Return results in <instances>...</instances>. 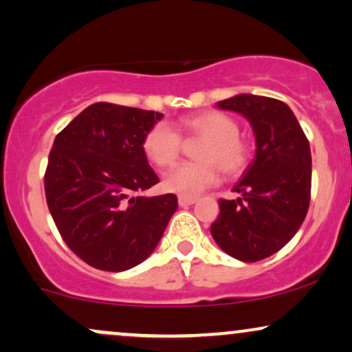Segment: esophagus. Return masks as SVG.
<instances>
[{
	"label": "esophagus",
	"instance_id": "34e87169",
	"mask_svg": "<svg viewBox=\"0 0 352 352\" xmlns=\"http://www.w3.org/2000/svg\"><path fill=\"white\" fill-rule=\"evenodd\" d=\"M197 203V198H187V197H179V205L180 206H190Z\"/></svg>",
	"mask_w": 352,
	"mask_h": 352
}]
</instances>
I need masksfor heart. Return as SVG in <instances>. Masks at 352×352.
Instances as JSON below:
<instances>
[{
  "mask_svg": "<svg viewBox=\"0 0 352 352\" xmlns=\"http://www.w3.org/2000/svg\"><path fill=\"white\" fill-rule=\"evenodd\" d=\"M179 129L185 135H197L203 142L197 151L198 162H185L173 167L164 177V188L180 197L195 198L218 182L219 172L239 175L249 164V146L239 138V126L228 114L203 111L180 121ZM147 159L157 167H170L179 159L182 139L172 126L157 122L142 139Z\"/></svg>",
  "mask_w": 352,
  "mask_h": 352,
  "instance_id": "b5f03b06",
  "label": "heart"
}]
</instances>
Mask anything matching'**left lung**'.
<instances>
[{
    "mask_svg": "<svg viewBox=\"0 0 352 352\" xmlns=\"http://www.w3.org/2000/svg\"><path fill=\"white\" fill-rule=\"evenodd\" d=\"M217 107L249 121L256 155L232 188L241 198L219 200L211 236L234 259L257 262L280 251L307 217L310 144L294 111L280 100L241 93Z\"/></svg>",
    "mask_w": 352,
    "mask_h": 352,
    "instance_id": "8db88e82",
    "label": "left lung"
}]
</instances>
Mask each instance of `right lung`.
I'll list each match as a JSON object with an SVG mask.
<instances>
[{
	"mask_svg": "<svg viewBox=\"0 0 352 352\" xmlns=\"http://www.w3.org/2000/svg\"><path fill=\"white\" fill-rule=\"evenodd\" d=\"M164 114L95 103L55 138L45 198L55 226L80 259L107 272L151 256L175 213L173 193L142 197L159 182L142 139Z\"/></svg>",
	"mask_w": 352,
	"mask_h": 352,
	"instance_id": "obj_1",
	"label": "right lung"
}]
</instances>
